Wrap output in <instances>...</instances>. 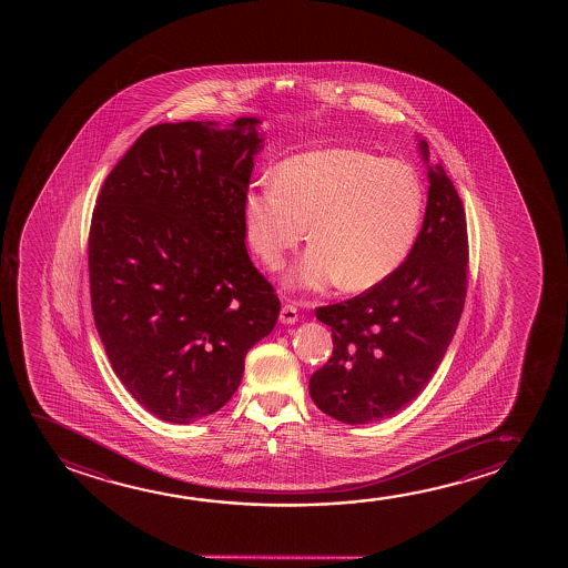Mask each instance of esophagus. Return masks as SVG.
Listing matches in <instances>:
<instances>
[{"mask_svg": "<svg viewBox=\"0 0 568 568\" xmlns=\"http://www.w3.org/2000/svg\"><path fill=\"white\" fill-rule=\"evenodd\" d=\"M280 320L281 324H295L296 320H298V312H296L295 306L285 304V306L281 308Z\"/></svg>", "mask_w": 568, "mask_h": 568, "instance_id": "obj_1", "label": "esophagus"}]
</instances>
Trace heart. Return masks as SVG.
<instances>
[{"label":"heart","instance_id":"obj_1","mask_svg":"<svg viewBox=\"0 0 568 568\" xmlns=\"http://www.w3.org/2000/svg\"><path fill=\"white\" fill-rule=\"evenodd\" d=\"M423 213V184L409 164L361 149H320L293 156L244 195L250 246L281 270L306 239L311 250L288 275L295 288L342 280L365 291L388 280L412 250Z\"/></svg>","mask_w":568,"mask_h":568}]
</instances>
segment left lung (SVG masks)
<instances>
[{"label": "left lung", "mask_w": 568, "mask_h": 568, "mask_svg": "<svg viewBox=\"0 0 568 568\" xmlns=\"http://www.w3.org/2000/svg\"><path fill=\"white\" fill-rule=\"evenodd\" d=\"M420 149L428 161L425 141ZM428 182L425 221L404 264L365 293L316 308L334 351L308 389L342 423L399 412L427 386L456 334L467 293L466 210L443 164L428 169Z\"/></svg>", "instance_id": "1"}]
</instances>
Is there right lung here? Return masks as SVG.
Wrapping results in <instances>:
<instances>
[{"label":"right lung","mask_w":568,"mask_h":568,"mask_svg":"<svg viewBox=\"0 0 568 568\" xmlns=\"http://www.w3.org/2000/svg\"><path fill=\"white\" fill-rule=\"evenodd\" d=\"M256 124L151 125L97 197L94 326L128 392L169 423L221 409L241 384L250 347L280 318L275 288L244 244Z\"/></svg>","instance_id":"right-lung-1"}]
</instances>
